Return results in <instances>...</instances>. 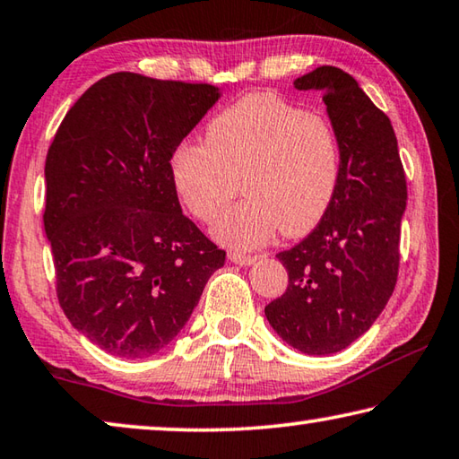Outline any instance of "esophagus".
I'll return each mask as SVG.
<instances>
[{
    "label": "esophagus",
    "mask_w": 459,
    "mask_h": 459,
    "mask_svg": "<svg viewBox=\"0 0 459 459\" xmlns=\"http://www.w3.org/2000/svg\"><path fill=\"white\" fill-rule=\"evenodd\" d=\"M229 259L232 263H237V265H253L255 263V257H251V255H245V253H237V251H230L229 253Z\"/></svg>",
    "instance_id": "esophagus-1"
}]
</instances>
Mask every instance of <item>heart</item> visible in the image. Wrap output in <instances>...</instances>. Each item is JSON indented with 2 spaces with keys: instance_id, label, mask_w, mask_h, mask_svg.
Wrapping results in <instances>:
<instances>
[{
  "instance_id": "1",
  "label": "heart",
  "mask_w": 459,
  "mask_h": 459,
  "mask_svg": "<svg viewBox=\"0 0 459 459\" xmlns=\"http://www.w3.org/2000/svg\"><path fill=\"white\" fill-rule=\"evenodd\" d=\"M342 145L328 115L306 111L275 92H253L211 119L204 143L184 142L169 158L178 198L216 237L255 248L281 229L301 237L324 219L338 188Z\"/></svg>"
}]
</instances>
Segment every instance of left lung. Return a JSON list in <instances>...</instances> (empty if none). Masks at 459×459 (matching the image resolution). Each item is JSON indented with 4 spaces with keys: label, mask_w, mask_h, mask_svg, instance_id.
Returning <instances> with one entry per match:
<instances>
[{
    "label": "left lung",
    "mask_w": 459,
    "mask_h": 459,
    "mask_svg": "<svg viewBox=\"0 0 459 459\" xmlns=\"http://www.w3.org/2000/svg\"><path fill=\"white\" fill-rule=\"evenodd\" d=\"M293 84L322 91L340 135L342 166L324 219L301 243L277 255L290 283L265 316L287 344L322 356L359 340L393 295L407 178L391 119L351 74L320 66Z\"/></svg>",
    "instance_id": "8db88e82"
}]
</instances>
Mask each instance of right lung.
Returning <instances> with one entry per match:
<instances>
[{"instance_id":"add662e5","label":"right lung","mask_w":459,"mask_h":459,"mask_svg":"<svg viewBox=\"0 0 459 459\" xmlns=\"http://www.w3.org/2000/svg\"><path fill=\"white\" fill-rule=\"evenodd\" d=\"M216 99L206 82L108 74L48 147L44 229L58 304L119 359L166 348L224 265L227 253L182 214L169 174L174 150Z\"/></svg>"}]
</instances>
